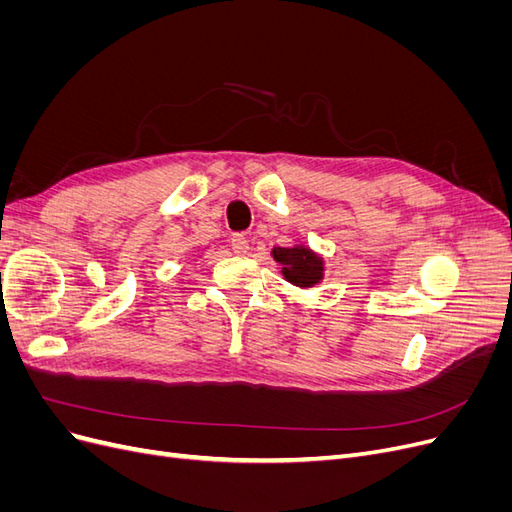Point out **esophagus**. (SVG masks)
I'll return each mask as SVG.
<instances>
[{"mask_svg": "<svg viewBox=\"0 0 512 512\" xmlns=\"http://www.w3.org/2000/svg\"><path fill=\"white\" fill-rule=\"evenodd\" d=\"M230 247H232V252H235V254H245L247 247H250V245H247V239L243 235H232L230 237Z\"/></svg>", "mask_w": 512, "mask_h": 512, "instance_id": "esophagus-1", "label": "esophagus"}]
</instances>
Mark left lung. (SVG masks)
Returning a JSON list of instances; mask_svg holds the SVG:
<instances>
[{
    "instance_id": "1",
    "label": "left lung",
    "mask_w": 512,
    "mask_h": 512,
    "mask_svg": "<svg viewBox=\"0 0 512 512\" xmlns=\"http://www.w3.org/2000/svg\"><path fill=\"white\" fill-rule=\"evenodd\" d=\"M271 256L282 265V275L286 277V282L294 286L312 288L324 277V260L305 245L273 247Z\"/></svg>"
}]
</instances>
